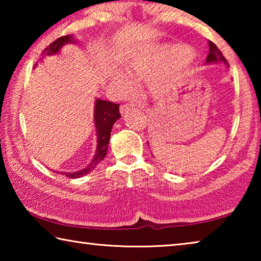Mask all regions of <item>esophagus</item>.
<instances>
[{
    "label": "esophagus",
    "instance_id": "obj_1",
    "mask_svg": "<svg viewBox=\"0 0 261 261\" xmlns=\"http://www.w3.org/2000/svg\"><path fill=\"white\" fill-rule=\"evenodd\" d=\"M131 109H134V105H131V103L122 105L121 108H120V112H121V114L123 115V114H126V113L129 112V110H131Z\"/></svg>",
    "mask_w": 261,
    "mask_h": 261
}]
</instances>
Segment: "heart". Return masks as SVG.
<instances>
[{"label":"heart","mask_w":261,"mask_h":261,"mask_svg":"<svg viewBox=\"0 0 261 261\" xmlns=\"http://www.w3.org/2000/svg\"><path fill=\"white\" fill-rule=\"evenodd\" d=\"M192 56L183 46L173 45L158 50L134 49L125 57L123 69L137 81H148V90L154 96L165 98L187 73ZM115 84L121 90L132 88L124 74L117 73Z\"/></svg>","instance_id":"b5f03b06"}]
</instances>
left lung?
Instances as JSON below:
<instances>
[{
	"instance_id": "left-lung-1",
	"label": "left lung",
	"mask_w": 261,
	"mask_h": 261,
	"mask_svg": "<svg viewBox=\"0 0 261 261\" xmlns=\"http://www.w3.org/2000/svg\"><path fill=\"white\" fill-rule=\"evenodd\" d=\"M210 45V54L207 55L206 59V63H216V62H223L224 64L228 65L227 60L224 59V56L222 55V53L216 47L215 43H213L212 41H208Z\"/></svg>"
}]
</instances>
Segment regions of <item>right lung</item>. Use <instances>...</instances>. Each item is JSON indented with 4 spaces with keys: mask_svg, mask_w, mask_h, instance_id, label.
<instances>
[{
    "mask_svg": "<svg viewBox=\"0 0 261 261\" xmlns=\"http://www.w3.org/2000/svg\"><path fill=\"white\" fill-rule=\"evenodd\" d=\"M69 42L74 43V40L71 35H64V37L56 39L54 42H51L49 46H47L45 49L42 50L41 59H43V57L48 55L57 54V53L61 50V48ZM37 65H38V62L37 64H35V67H37ZM120 117H121L120 105L110 102V101L95 99L94 125L96 130V139L98 140H96V151H95V155L93 158V160L91 161L90 165L82 170L73 171V173H61V174L65 175L69 178L70 177L79 178L84 175L91 173V171L103 160L106 154H107L108 144L110 139V132H112L114 123L116 122Z\"/></svg>",
    "mask_w": 261,
    "mask_h": 261,
    "instance_id": "1",
    "label": "right lung"
}]
</instances>
